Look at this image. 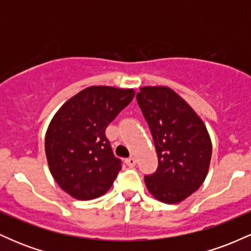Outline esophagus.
Returning a JSON list of instances; mask_svg holds the SVG:
<instances>
[{"label":"esophagus","instance_id":"esophagus-1","mask_svg":"<svg viewBox=\"0 0 251 251\" xmlns=\"http://www.w3.org/2000/svg\"><path fill=\"white\" fill-rule=\"evenodd\" d=\"M135 163H137V159H135L134 157H129L126 159V164H127L128 166H134Z\"/></svg>","mask_w":251,"mask_h":251}]
</instances>
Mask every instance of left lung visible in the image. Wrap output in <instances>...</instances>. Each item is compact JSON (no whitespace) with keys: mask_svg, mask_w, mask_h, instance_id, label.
I'll return each instance as SVG.
<instances>
[{"mask_svg":"<svg viewBox=\"0 0 251 251\" xmlns=\"http://www.w3.org/2000/svg\"><path fill=\"white\" fill-rule=\"evenodd\" d=\"M137 101L153 138L158 169L145 176L155 200L180 203L205 180L212 144L203 120L185 100L166 86H145Z\"/></svg>","mask_w":251,"mask_h":251,"instance_id":"left-lung-1","label":"left lung"}]
</instances>
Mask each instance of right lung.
Here are the masks:
<instances>
[{"instance_id":"add662e5","label":"right lung","mask_w":251,"mask_h":251,"mask_svg":"<svg viewBox=\"0 0 251 251\" xmlns=\"http://www.w3.org/2000/svg\"><path fill=\"white\" fill-rule=\"evenodd\" d=\"M133 88L91 86L57 109L45 138L54 180L79 201L105 195L122 169L105 135L108 124L134 98Z\"/></svg>"}]
</instances>
